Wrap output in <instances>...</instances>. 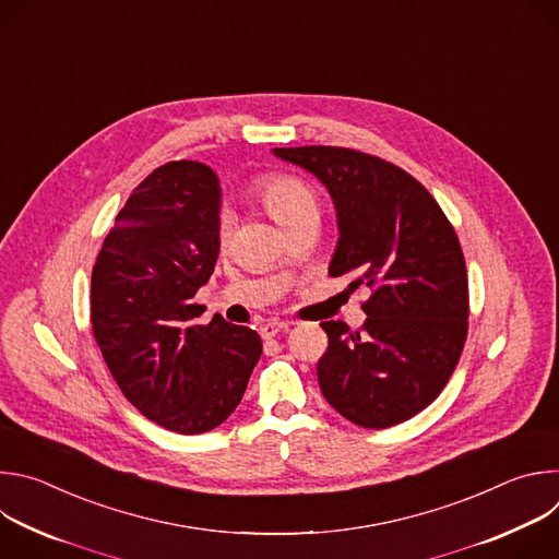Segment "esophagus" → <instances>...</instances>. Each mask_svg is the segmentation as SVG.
Listing matches in <instances>:
<instances>
[{
    "instance_id": "34e87169",
    "label": "esophagus",
    "mask_w": 559,
    "mask_h": 559,
    "mask_svg": "<svg viewBox=\"0 0 559 559\" xmlns=\"http://www.w3.org/2000/svg\"><path fill=\"white\" fill-rule=\"evenodd\" d=\"M289 325L292 323H287V321H267L265 325H261V336L263 338H274L276 334L285 332Z\"/></svg>"
}]
</instances>
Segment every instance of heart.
I'll use <instances>...</instances> for the list:
<instances>
[{"mask_svg":"<svg viewBox=\"0 0 559 559\" xmlns=\"http://www.w3.org/2000/svg\"><path fill=\"white\" fill-rule=\"evenodd\" d=\"M257 194L263 201L265 210L272 214V218L285 227L289 221L307 214V212H316V197L309 190V186H305L300 179L296 177H287V175H274V177H263L257 183ZM229 227H231V216L227 212L221 214L218 218V243H225L229 236Z\"/></svg>","mask_w":559,"mask_h":559,"instance_id":"b5f03b06","label":"heart"}]
</instances>
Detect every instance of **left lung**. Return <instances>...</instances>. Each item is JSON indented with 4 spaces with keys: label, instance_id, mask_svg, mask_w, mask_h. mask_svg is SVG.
I'll return each instance as SVG.
<instances>
[{
    "label": "left lung",
    "instance_id": "obj_1",
    "mask_svg": "<svg viewBox=\"0 0 559 559\" xmlns=\"http://www.w3.org/2000/svg\"><path fill=\"white\" fill-rule=\"evenodd\" d=\"M274 156L321 181L336 207L332 276L371 289L367 321L352 332L321 323L330 347L316 373L325 401L365 429L405 423L449 382L464 341L468 283L449 218L403 168L332 145L274 147Z\"/></svg>",
    "mask_w": 559,
    "mask_h": 559
}]
</instances>
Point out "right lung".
<instances>
[{
	"label": "right lung",
	"mask_w": 559,
	"mask_h": 559,
	"mask_svg": "<svg viewBox=\"0 0 559 559\" xmlns=\"http://www.w3.org/2000/svg\"><path fill=\"white\" fill-rule=\"evenodd\" d=\"M218 212L214 170L170 162L130 194L93 267V334L115 382L147 420L183 436L229 418L263 352L254 330L218 313L197 325Z\"/></svg>",
	"instance_id": "obj_1"
}]
</instances>
